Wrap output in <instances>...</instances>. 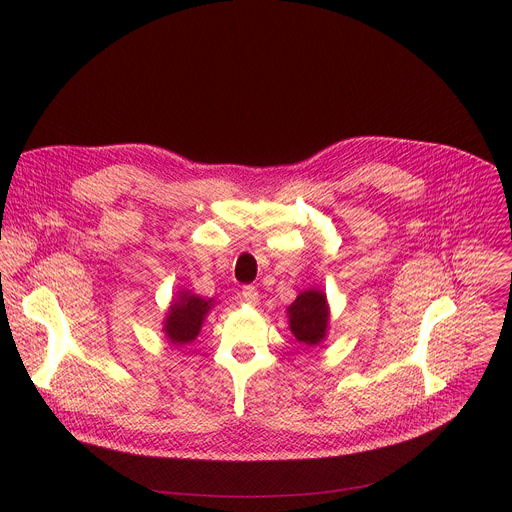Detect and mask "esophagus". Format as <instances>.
<instances>
[{
  "label": "esophagus",
  "mask_w": 512,
  "mask_h": 512,
  "mask_svg": "<svg viewBox=\"0 0 512 512\" xmlns=\"http://www.w3.org/2000/svg\"><path fill=\"white\" fill-rule=\"evenodd\" d=\"M242 298H244L246 302H250V304H256V302H258V290H256V286H252V284L242 286Z\"/></svg>",
  "instance_id": "1"
}]
</instances>
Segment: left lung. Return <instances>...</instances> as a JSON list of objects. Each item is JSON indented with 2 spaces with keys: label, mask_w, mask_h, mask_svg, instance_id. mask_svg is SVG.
<instances>
[{
  "label": "left lung",
  "mask_w": 512,
  "mask_h": 512,
  "mask_svg": "<svg viewBox=\"0 0 512 512\" xmlns=\"http://www.w3.org/2000/svg\"><path fill=\"white\" fill-rule=\"evenodd\" d=\"M288 327L294 339L304 347H317L327 339L331 325V309L327 294L321 288L302 290L286 309Z\"/></svg>",
  "instance_id": "obj_1"
}]
</instances>
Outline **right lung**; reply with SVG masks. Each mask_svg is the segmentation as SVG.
<instances>
[{
    "instance_id": "1",
    "label": "right lung",
    "mask_w": 512,
    "mask_h": 512,
    "mask_svg": "<svg viewBox=\"0 0 512 512\" xmlns=\"http://www.w3.org/2000/svg\"><path fill=\"white\" fill-rule=\"evenodd\" d=\"M216 300L203 298L187 288H181L173 300L163 319V335L175 347H183L195 341L201 331L203 321L212 313Z\"/></svg>"
}]
</instances>
